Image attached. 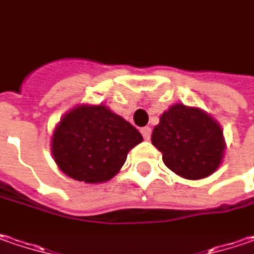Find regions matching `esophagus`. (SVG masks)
<instances>
[{
  "mask_svg": "<svg viewBox=\"0 0 254 254\" xmlns=\"http://www.w3.org/2000/svg\"><path fill=\"white\" fill-rule=\"evenodd\" d=\"M141 134H143L144 140H150V137H151V128H150V127L141 128Z\"/></svg>",
  "mask_w": 254,
  "mask_h": 254,
  "instance_id": "obj_1",
  "label": "esophagus"
}]
</instances>
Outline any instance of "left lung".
<instances>
[{"label":"left lung","instance_id":"8db88e82","mask_svg":"<svg viewBox=\"0 0 254 254\" xmlns=\"http://www.w3.org/2000/svg\"><path fill=\"white\" fill-rule=\"evenodd\" d=\"M164 164L189 180L204 179L219 169L224 154L220 124L206 111L174 104L160 117L151 134Z\"/></svg>","mask_w":254,"mask_h":254}]
</instances>
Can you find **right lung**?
Here are the masks:
<instances>
[{
  "label": "right lung",
  "mask_w": 254,
  "mask_h": 254,
  "mask_svg": "<svg viewBox=\"0 0 254 254\" xmlns=\"http://www.w3.org/2000/svg\"><path fill=\"white\" fill-rule=\"evenodd\" d=\"M143 135L128 121L103 104L77 106L57 124L51 151L68 177L84 183H104L126 163Z\"/></svg>",
  "instance_id": "1"
}]
</instances>
